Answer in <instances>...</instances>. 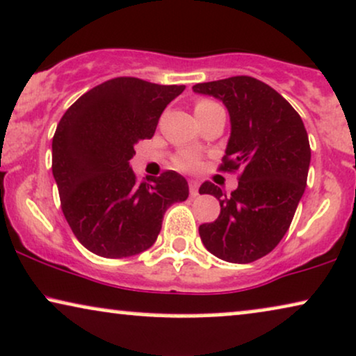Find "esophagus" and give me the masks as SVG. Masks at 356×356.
I'll return each mask as SVG.
<instances>
[{"label":"esophagus","instance_id":"esophagus-1","mask_svg":"<svg viewBox=\"0 0 356 356\" xmlns=\"http://www.w3.org/2000/svg\"><path fill=\"white\" fill-rule=\"evenodd\" d=\"M189 191H191V197H197V195H199V182H197V181H191V182H189Z\"/></svg>","mask_w":356,"mask_h":356}]
</instances>
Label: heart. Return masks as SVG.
<instances>
[{"label":"heart","mask_w":356,"mask_h":356,"mask_svg":"<svg viewBox=\"0 0 356 356\" xmlns=\"http://www.w3.org/2000/svg\"><path fill=\"white\" fill-rule=\"evenodd\" d=\"M216 106H219V104H216V102L207 101V99H200V101L195 102L194 111H195V113H204V111H209V109L216 108ZM177 165L181 167V169L191 170V169H194V167L197 165V159H195L194 156H192V154H182V156L177 159Z\"/></svg>","instance_id":"1"}]
</instances>
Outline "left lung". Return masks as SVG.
<instances>
[{
  "label": "left lung",
  "mask_w": 356,
  "mask_h": 356,
  "mask_svg": "<svg viewBox=\"0 0 356 356\" xmlns=\"http://www.w3.org/2000/svg\"><path fill=\"white\" fill-rule=\"evenodd\" d=\"M194 92L222 101L230 137L222 170H241L238 187L225 195L212 182L200 186L220 202V216L199 227L202 243L225 262L250 264L278 245L307 187L310 144L289 101L250 76L195 84Z\"/></svg>",
  "instance_id": "8db88e82"
}]
</instances>
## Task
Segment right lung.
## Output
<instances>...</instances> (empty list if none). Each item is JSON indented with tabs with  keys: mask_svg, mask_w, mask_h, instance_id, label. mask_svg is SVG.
Instances as JSON below:
<instances>
[{
	"mask_svg": "<svg viewBox=\"0 0 356 356\" xmlns=\"http://www.w3.org/2000/svg\"><path fill=\"white\" fill-rule=\"evenodd\" d=\"M186 86L137 78L106 81L79 97L56 127L53 175L76 238L92 254L122 259L147 250L170 205L189 197L181 174L137 181L134 145L151 139L162 111Z\"/></svg>",
	"mask_w": 356,
	"mask_h": 356,
	"instance_id": "1",
	"label": "right lung"
}]
</instances>
